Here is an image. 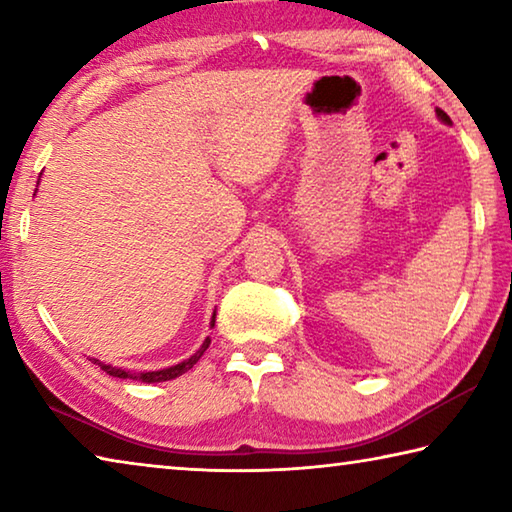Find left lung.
<instances>
[{
  "label": "left lung",
  "instance_id": "1",
  "mask_svg": "<svg viewBox=\"0 0 512 512\" xmlns=\"http://www.w3.org/2000/svg\"><path fill=\"white\" fill-rule=\"evenodd\" d=\"M436 115H438V119H440V121H443V124H447V126H449V124H452V119H449V117H447V112H445V110H440V108H436Z\"/></svg>",
  "mask_w": 512,
  "mask_h": 512
}]
</instances>
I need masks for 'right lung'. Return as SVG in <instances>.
I'll list each match as a JSON object with an SVG mask.
<instances>
[{
    "mask_svg": "<svg viewBox=\"0 0 512 512\" xmlns=\"http://www.w3.org/2000/svg\"><path fill=\"white\" fill-rule=\"evenodd\" d=\"M214 318H216V311H214V316H212V323H210V327H214ZM210 343H212V339H210V336H207V339L203 341L201 348H198V350H196L189 359L176 363V366H169V368H162V370H149V372H142V370H140V372H135V370L117 368V366H110V363H103V361H99V359H92V357H90V361H92V363H97V366H101V370H103V372H108L110 377L133 379V381H144V384H160V381L176 379V377H180V375H185L187 370H192V368L196 366V361L203 357V352H205L207 348H210Z\"/></svg>",
    "mask_w": 512,
    "mask_h": 512,
    "instance_id": "right-lung-1",
    "label": "right lung"
}]
</instances>
